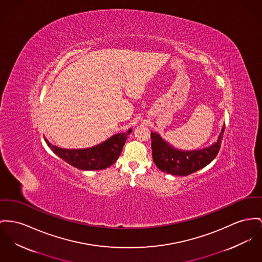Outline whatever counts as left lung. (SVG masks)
<instances>
[{
	"label": "left lung",
	"instance_id": "obj_1",
	"mask_svg": "<svg viewBox=\"0 0 262 262\" xmlns=\"http://www.w3.org/2000/svg\"><path fill=\"white\" fill-rule=\"evenodd\" d=\"M225 125L222 127L215 142L208 147L196 150H181L174 148L160 134L151 132L152 156L158 169L167 174L188 176L203 168L216 157L224 137Z\"/></svg>",
	"mask_w": 262,
	"mask_h": 262
}]
</instances>
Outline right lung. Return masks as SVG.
Segmentation results:
<instances>
[{
  "instance_id": "obj_1",
  "label": "right lung",
  "mask_w": 262,
  "mask_h": 262,
  "mask_svg": "<svg viewBox=\"0 0 262 262\" xmlns=\"http://www.w3.org/2000/svg\"><path fill=\"white\" fill-rule=\"evenodd\" d=\"M132 132L130 128L126 133H118L104 142L84 149H63L53 145L45 138L53 153L69 163L72 167L83 171L103 170L113 165L122 152L127 136Z\"/></svg>"
}]
</instances>
